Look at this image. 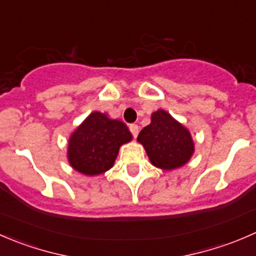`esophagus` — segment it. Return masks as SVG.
Here are the masks:
<instances>
[{"instance_id": "obj_1", "label": "esophagus", "mask_w": 256, "mask_h": 256, "mask_svg": "<svg viewBox=\"0 0 256 256\" xmlns=\"http://www.w3.org/2000/svg\"><path fill=\"white\" fill-rule=\"evenodd\" d=\"M128 128H130V132L132 134L134 138H138V126L136 125V124H131V125L128 126Z\"/></svg>"}]
</instances>
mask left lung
<instances>
[{
    "label": "left lung",
    "instance_id": "obj_1",
    "mask_svg": "<svg viewBox=\"0 0 256 256\" xmlns=\"http://www.w3.org/2000/svg\"><path fill=\"white\" fill-rule=\"evenodd\" d=\"M151 124L138 134L150 161L156 167L174 170L183 166L193 154V140L187 128L164 110L152 114Z\"/></svg>",
    "mask_w": 256,
    "mask_h": 256
}]
</instances>
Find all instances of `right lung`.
<instances>
[{
  "mask_svg": "<svg viewBox=\"0 0 256 256\" xmlns=\"http://www.w3.org/2000/svg\"><path fill=\"white\" fill-rule=\"evenodd\" d=\"M130 140L131 134L125 124L95 112L72 135L69 162L76 171L88 176L100 174L112 168L118 147Z\"/></svg>",
  "mask_w": 256,
  "mask_h": 256,
  "instance_id": "obj_1",
  "label": "right lung"
}]
</instances>
